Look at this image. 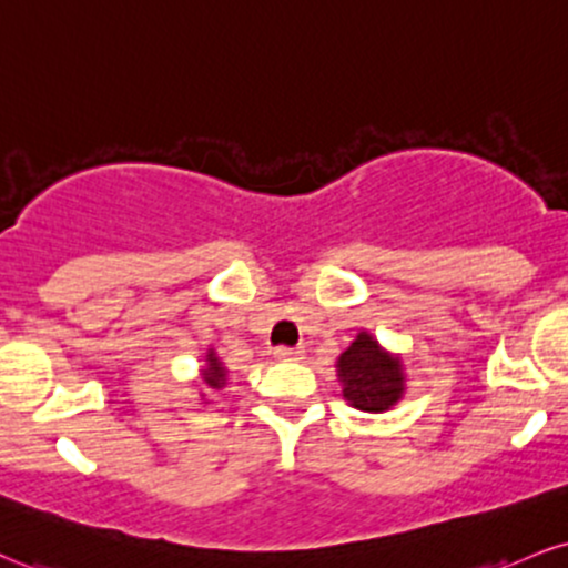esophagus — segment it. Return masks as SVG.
I'll use <instances>...</instances> for the list:
<instances>
[{"label":"esophagus","instance_id":"1","mask_svg":"<svg viewBox=\"0 0 568 568\" xmlns=\"http://www.w3.org/2000/svg\"><path fill=\"white\" fill-rule=\"evenodd\" d=\"M302 349H291V346H277L275 357L277 359H302Z\"/></svg>","mask_w":568,"mask_h":568}]
</instances>
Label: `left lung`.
<instances>
[{"label":"left lung","instance_id":"left-lung-1","mask_svg":"<svg viewBox=\"0 0 568 568\" xmlns=\"http://www.w3.org/2000/svg\"><path fill=\"white\" fill-rule=\"evenodd\" d=\"M336 367L344 399L362 413H386L405 394V365L367 331L352 341Z\"/></svg>","mask_w":568,"mask_h":568}]
</instances>
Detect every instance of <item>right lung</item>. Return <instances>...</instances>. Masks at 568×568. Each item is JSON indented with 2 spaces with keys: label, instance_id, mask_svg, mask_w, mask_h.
<instances>
[{
  "label": "right lung",
  "instance_id": "obj_1",
  "mask_svg": "<svg viewBox=\"0 0 568 568\" xmlns=\"http://www.w3.org/2000/svg\"><path fill=\"white\" fill-rule=\"evenodd\" d=\"M203 386L206 388H222L227 384V371H224V365L219 362V357L214 352L206 354V367H203Z\"/></svg>",
  "mask_w": 568,
  "mask_h": 568
}]
</instances>
